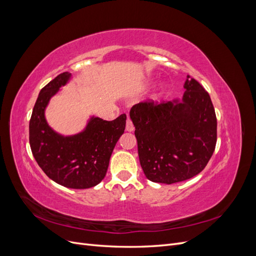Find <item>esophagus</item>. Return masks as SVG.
Masks as SVG:
<instances>
[{
	"mask_svg": "<svg viewBox=\"0 0 256 256\" xmlns=\"http://www.w3.org/2000/svg\"><path fill=\"white\" fill-rule=\"evenodd\" d=\"M134 124H132V122H131V120L128 118L127 122H126V130L127 131H134Z\"/></svg>",
	"mask_w": 256,
	"mask_h": 256,
	"instance_id": "esophagus-1",
	"label": "esophagus"
}]
</instances>
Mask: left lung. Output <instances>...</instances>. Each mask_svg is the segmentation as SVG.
Listing matches in <instances>:
<instances>
[{"label":"left lung","instance_id":"1","mask_svg":"<svg viewBox=\"0 0 256 256\" xmlns=\"http://www.w3.org/2000/svg\"><path fill=\"white\" fill-rule=\"evenodd\" d=\"M182 102L134 104L140 164L147 180L171 184L198 175L212 158L216 143V118L210 96L188 74Z\"/></svg>","mask_w":256,"mask_h":256}]
</instances>
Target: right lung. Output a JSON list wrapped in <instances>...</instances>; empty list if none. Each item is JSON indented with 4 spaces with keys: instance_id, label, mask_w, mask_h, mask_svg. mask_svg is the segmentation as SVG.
<instances>
[{
    "instance_id": "add662e5",
    "label": "right lung",
    "mask_w": 256,
    "mask_h": 256,
    "mask_svg": "<svg viewBox=\"0 0 256 256\" xmlns=\"http://www.w3.org/2000/svg\"><path fill=\"white\" fill-rule=\"evenodd\" d=\"M70 78L63 72L42 88L30 120V145L38 166L53 182L72 189H86L102 182L110 157L126 127V114L114 120L92 118L81 134L60 136L48 126L44 109Z\"/></svg>"
}]
</instances>
